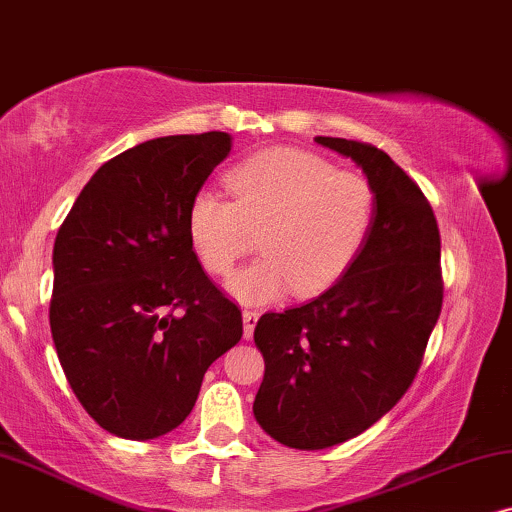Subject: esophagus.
Returning a JSON list of instances; mask_svg holds the SVG:
<instances>
[{
	"label": "esophagus",
	"mask_w": 512,
	"mask_h": 512,
	"mask_svg": "<svg viewBox=\"0 0 512 512\" xmlns=\"http://www.w3.org/2000/svg\"><path fill=\"white\" fill-rule=\"evenodd\" d=\"M257 320H260V313H257V311H248V309L243 311V337H245V339L252 337V332H255Z\"/></svg>",
	"instance_id": "1"
}]
</instances>
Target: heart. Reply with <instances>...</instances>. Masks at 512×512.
Returning a JSON list of instances; mask_svg holds the SVG:
<instances>
[{"label": "heart", "instance_id": "1", "mask_svg": "<svg viewBox=\"0 0 512 512\" xmlns=\"http://www.w3.org/2000/svg\"><path fill=\"white\" fill-rule=\"evenodd\" d=\"M231 201L199 192L187 210V236L203 269L229 276L252 250L262 260L238 271L229 292L248 304L313 297L346 274L377 220L370 180L299 149H269L227 173Z\"/></svg>", "mask_w": 512, "mask_h": 512}]
</instances>
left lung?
Instances as JSON below:
<instances>
[{
  "mask_svg": "<svg viewBox=\"0 0 512 512\" xmlns=\"http://www.w3.org/2000/svg\"><path fill=\"white\" fill-rule=\"evenodd\" d=\"M377 192V220L346 274L311 302L257 320V424L292 449L356 438L417 377L442 309L440 231L417 182L367 142L323 138Z\"/></svg>",
  "mask_w": 512,
  "mask_h": 512,
  "instance_id": "1",
  "label": "left lung"
}]
</instances>
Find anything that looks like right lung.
<instances>
[{
    "label": "right lung",
    "instance_id": "add662e5",
    "mask_svg": "<svg viewBox=\"0 0 512 512\" xmlns=\"http://www.w3.org/2000/svg\"><path fill=\"white\" fill-rule=\"evenodd\" d=\"M231 135H168L95 170L53 245L51 335L84 410L126 440L189 417L203 374L243 337L241 309L201 269L189 203Z\"/></svg>",
    "mask_w": 512,
    "mask_h": 512
}]
</instances>
